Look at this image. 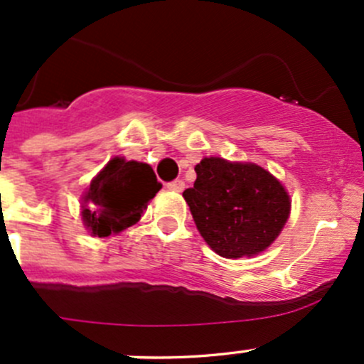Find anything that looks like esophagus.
I'll return each instance as SVG.
<instances>
[{"instance_id": "esophagus-1", "label": "esophagus", "mask_w": 364, "mask_h": 364, "mask_svg": "<svg viewBox=\"0 0 364 364\" xmlns=\"http://www.w3.org/2000/svg\"><path fill=\"white\" fill-rule=\"evenodd\" d=\"M183 187H186V183H183V181H173L168 183V189L173 191V193H182Z\"/></svg>"}]
</instances>
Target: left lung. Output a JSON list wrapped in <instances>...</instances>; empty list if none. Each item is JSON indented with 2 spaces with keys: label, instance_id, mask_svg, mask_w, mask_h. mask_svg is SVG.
<instances>
[{
  "label": "left lung",
  "instance_id": "8db88e82",
  "mask_svg": "<svg viewBox=\"0 0 364 364\" xmlns=\"http://www.w3.org/2000/svg\"><path fill=\"white\" fill-rule=\"evenodd\" d=\"M194 171L196 182L182 196L210 249L237 259L275 242L289 219L291 200L269 171L223 157H205Z\"/></svg>",
  "mask_w": 364,
  "mask_h": 364
}]
</instances>
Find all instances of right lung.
I'll return each mask as SVG.
<instances>
[{
	"mask_svg": "<svg viewBox=\"0 0 364 364\" xmlns=\"http://www.w3.org/2000/svg\"><path fill=\"white\" fill-rule=\"evenodd\" d=\"M161 189L154 170L138 161L114 157L92 178L82 203V220L92 237H110L140 220Z\"/></svg>",
	"mask_w": 364,
	"mask_h": 364,
	"instance_id": "1",
	"label": "right lung"
}]
</instances>
